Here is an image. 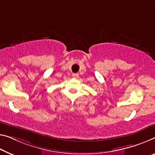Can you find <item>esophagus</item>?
Here are the masks:
<instances>
[{
	"label": "esophagus",
	"instance_id": "obj_1",
	"mask_svg": "<svg viewBox=\"0 0 155 155\" xmlns=\"http://www.w3.org/2000/svg\"><path fill=\"white\" fill-rule=\"evenodd\" d=\"M73 78H75V79H78L79 78V75L78 73H74V74H73Z\"/></svg>",
	"mask_w": 155,
	"mask_h": 155
}]
</instances>
